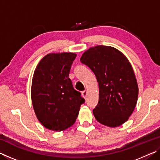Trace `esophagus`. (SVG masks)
Returning a JSON list of instances; mask_svg holds the SVG:
<instances>
[{
  "label": "esophagus",
  "instance_id": "esophagus-1",
  "mask_svg": "<svg viewBox=\"0 0 160 160\" xmlns=\"http://www.w3.org/2000/svg\"><path fill=\"white\" fill-rule=\"evenodd\" d=\"M82 95L84 98H86L87 95H88V92H87V90H84L82 92Z\"/></svg>",
  "mask_w": 160,
  "mask_h": 160
}]
</instances>
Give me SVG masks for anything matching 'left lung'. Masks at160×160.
I'll list each match as a JSON object with an SVG mask.
<instances>
[{
    "instance_id": "1",
    "label": "left lung",
    "mask_w": 160,
    "mask_h": 160,
    "mask_svg": "<svg viewBox=\"0 0 160 160\" xmlns=\"http://www.w3.org/2000/svg\"><path fill=\"white\" fill-rule=\"evenodd\" d=\"M80 61L92 70L99 85L97 121L118 127L128 121L137 104L138 85L128 59L114 47L99 45L83 53Z\"/></svg>"
}]
</instances>
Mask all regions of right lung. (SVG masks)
Returning a JSON list of instances; mask_svg holds the SVG:
<instances>
[{"mask_svg": "<svg viewBox=\"0 0 160 160\" xmlns=\"http://www.w3.org/2000/svg\"><path fill=\"white\" fill-rule=\"evenodd\" d=\"M76 56L70 52L48 53L34 72L31 88L34 111L42 125L51 131H62L73 125L85 102L68 77Z\"/></svg>", "mask_w": 160, "mask_h": 160, "instance_id": "right-lung-1", "label": "right lung"}]
</instances>
